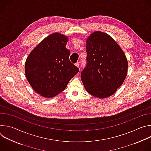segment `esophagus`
<instances>
[{
	"label": "esophagus",
	"instance_id": "34e87169",
	"mask_svg": "<svg viewBox=\"0 0 151 151\" xmlns=\"http://www.w3.org/2000/svg\"><path fill=\"white\" fill-rule=\"evenodd\" d=\"M79 65H80V64H79V62H77L76 63H75V66H76L77 68H79Z\"/></svg>",
	"mask_w": 151,
	"mask_h": 151
}]
</instances>
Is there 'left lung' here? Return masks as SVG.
<instances>
[{
    "instance_id": "1",
    "label": "left lung",
    "mask_w": 151,
    "mask_h": 151,
    "mask_svg": "<svg viewBox=\"0 0 151 151\" xmlns=\"http://www.w3.org/2000/svg\"><path fill=\"white\" fill-rule=\"evenodd\" d=\"M86 42L87 65L81 73L84 87L96 97H108L126 78L127 59L114 39L105 33L94 32Z\"/></svg>"
}]
</instances>
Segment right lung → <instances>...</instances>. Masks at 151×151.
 Here are the masks:
<instances>
[{
    "instance_id": "add662e5",
    "label": "right lung",
    "mask_w": 151,
    "mask_h": 151,
    "mask_svg": "<svg viewBox=\"0 0 151 151\" xmlns=\"http://www.w3.org/2000/svg\"><path fill=\"white\" fill-rule=\"evenodd\" d=\"M68 37L52 33L32 51L25 63V74L32 88L46 98L56 96L64 90L79 69L69 60L66 48Z\"/></svg>"
}]
</instances>
